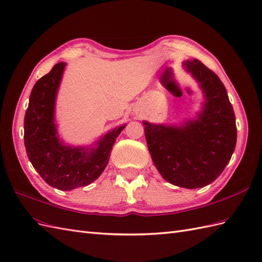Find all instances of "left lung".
<instances>
[{"label":"left lung","mask_w":262,"mask_h":262,"mask_svg":"<svg viewBox=\"0 0 262 262\" xmlns=\"http://www.w3.org/2000/svg\"><path fill=\"white\" fill-rule=\"evenodd\" d=\"M197 80L205 102L195 118L180 125L144 120L150 156L163 178L196 189L214 182L229 163L237 143L236 117L220 78L198 59L183 63Z\"/></svg>","instance_id":"obj_1"}]
</instances>
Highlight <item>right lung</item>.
<instances>
[{"label":"right lung","instance_id":"right-lung-1","mask_svg":"<svg viewBox=\"0 0 262 262\" xmlns=\"http://www.w3.org/2000/svg\"><path fill=\"white\" fill-rule=\"evenodd\" d=\"M65 66L64 62L57 63L33 87L24 117V145L30 162L45 183L67 191L90 185L102 175L126 124L110 130L92 146L64 143L55 123V104Z\"/></svg>","mask_w":262,"mask_h":262}]
</instances>
